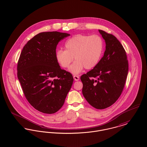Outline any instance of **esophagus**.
Returning a JSON list of instances; mask_svg holds the SVG:
<instances>
[{
    "label": "esophagus",
    "mask_w": 147,
    "mask_h": 147,
    "mask_svg": "<svg viewBox=\"0 0 147 147\" xmlns=\"http://www.w3.org/2000/svg\"><path fill=\"white\" fill-rule=\"evenodd\" d=\"M73 78H74V80L76 81H79V80H80V77H79L78 76H73Z\"/></svg>",
    "instance_id": "obj_1"
}]
</instances>
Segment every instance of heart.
<instances>
[{
    "label": "heart",
    "mask_w": 147,
    "mask_h": 147,
    "mask_svg": "<svg viewBox=\"0 0 147 147\" xmlns=\"http://www.w3.org/2000/svg\"><path fill=\"white\" fill-rule=\"evenodd\" d=\"M65 49H59L56 53L58 63L64 68L68 67L73 60L69 70L78 74L85 67L87 70L95 67L99 63L104 49V43L98 35L77 34L66 41Z\"/></svg>",
    "instance_id": "heart-1"
}]
</instances>
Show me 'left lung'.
<instances>
[{
    "label": "left lung",
    "instance_id": "obj_1",
    "mask_svg": "<svg viewBox=\"0 0 147 147\" xmlns=\"http://www.w3.org/2000/svg\"><path fill=\"white\" fill-rule=\"evenodd\" d=\"M105 42L103 57L93 69L81 77L82 94L87 102L98 109L112 105L120 96L129 71L125 50L112 34L98 30Z\"/></svg>",
    "mask_w": 147,
    "mask_h": 147
}]
</instances>
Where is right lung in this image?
<instances>
[{
	"instance_id": "obj_1",
	"label": "right lung",
	"mask_w": 147,
	"mask_h": 147,
	"mask_svg": "<svg viewBox=\"0 0 147 147\" xmlns=\"http://www.w3.org/2000/svg\"><path fill=\"white\" fill-rule=\"evenodd\" d=\"M69 35L58 32L39 33L21 53L17 77L26 99L40 112H57L71 87L72 75L61 69L56 58L57 44Z\"/></svg>"
}]
</instances>
